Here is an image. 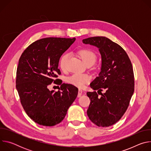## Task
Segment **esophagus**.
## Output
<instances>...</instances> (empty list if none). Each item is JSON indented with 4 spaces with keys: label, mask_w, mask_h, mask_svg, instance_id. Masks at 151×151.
<instances>
[{
    "label": "esophagus",
    "mask_w": 151,
    "mask_h": 151,
    "mask_svg": "<svg viewBox=\"0 0 151 151\" xmlns=\"http://www.w3.org/2000/svg\"><path fill=\"white\" fill-rule=\"evenodd\" d=\"M82 92H83V91L81 89H79L78 90V97H80L82 96Z\"/></svg>",
    "instance_id": "esophagus-1"
}]
</instances>
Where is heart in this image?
Wrapping results in <instances>:
<instances>
[{
    "instance_id": "obj_1",
    "label": "heart",
    "mask_w": 151,
    "mask_h": 151,
    "mask_svg": "<svg viewBox=\"0 0 151 151\" xmlns=\"http://www.w3.org/2000/svg\"><path fill=\"white\" fill-rule=\"evenodd\" d=\"M79 54L83 62L87 64L90 61L95 62L96 60V55L95 53L90 50H82L79 52ZM69 58V54H64L60 58V66L63 70H65L67 67V63ZM69 83L81 88L84 85L89 82L90 76L87 74L75 73L70 76L68 79Z\"/></svg>"
}]
</instances>
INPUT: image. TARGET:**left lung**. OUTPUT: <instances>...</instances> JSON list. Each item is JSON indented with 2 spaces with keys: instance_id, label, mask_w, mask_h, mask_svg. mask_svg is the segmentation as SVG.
<instances>
[{
  "instance_id": "obj_1",
  "label": "left lung",
  "mask_w": 151,
  "mask_h": 151,
  "mask_svg": "<svg viewBox=\"0 0 151 151\" xmlns=\"http://www.w3.org/2000/svg\"><path fill=\"white\" fill-rule=\"evenodd\" d=\"M82 42L97 47L101 58L100 72L90 83V87L97 93H87L91 100L87 115L97 126L109 127L123 116L134 93L132 64L124 50L109 38L91 37ZM102 89L105 90L103 94Z\"/></svg>"
}]
</instances>
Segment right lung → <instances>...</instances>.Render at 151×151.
<instances>
[{
  "label": "right lung",
  "instance_id": "right-lung-1",
  "mask_svg": "<svg viewBox=\"0 0 151 151\" xmlns=\"http://www.w3.org/2000/svg\"><path fill=\"white\" fill-rule=\"evenodd\" d=\"M75 37H47L35 41L21 54L17 70L16 88L27 115L36 123L54 126L61 122L76 99L78 89L61 82L58 91L48 85L55 83L59 60Z\"/></svg>",
  "mask_w": 151,
  "mask_h": 151
}]
</instances>
